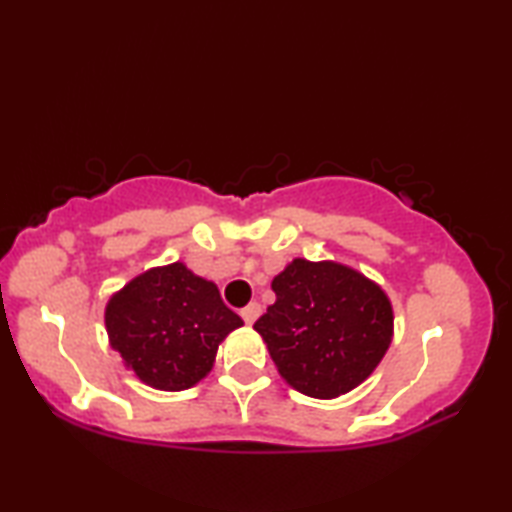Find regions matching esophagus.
<instances>
[{
	"mask_svg": "<svg viewBox=\"0 0 512 512\" xmlns=\"http://www.w3.org/2000/svg\"><path fill=\"white\" fill-rule=\"evenodd\" d=\"M259 314H262V305H259V302H250L248 307L241 309V318H244L248 325H253L259 318Z\"/></svg>",
	"mask_w": 512,
	"mask_h": 512,
	"instance_id": "1",
	"label": "esophagus"
}]
</instances>
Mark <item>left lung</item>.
I'll list each match as a JSON object with an SVG mask.
<instances>
[{
	"label": "left lung",
	"mask_w": 512,
	"mask_h": 512,
	"mask_svg": "<svg viewBox=\"0 0 512 512\" xmlns=\"http://www.w3.org/2000/svg\"><path fill=\"white\" fill-rule=\"evenodd\" d=\"M275 302L253 325L298 393L334 400L363 384L393 341V305L370 277L296 257L273 277Z\"/></svg>",
	"instance_id": "left-lung-1"
}]
</instances>
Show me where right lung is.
Here are the masks:
<instances>
[{
    "label": "right lung",
    "instance_id": "right-lung-1",
    "mask_svg": "<svg viewBox=\"0 0 512 512\" xmlns=\"http://www.w3.org/2000/svg\"><path fill=\"white\" fill-rule=\"evenodd\" d=\"M241 325L216 284L183 262L149 268L106 305L110 348L158 391H187L205 379L219 345Z\"/></svg>",
    "mask_w": 512,
    "mask_h": 512
}]
</instances>
